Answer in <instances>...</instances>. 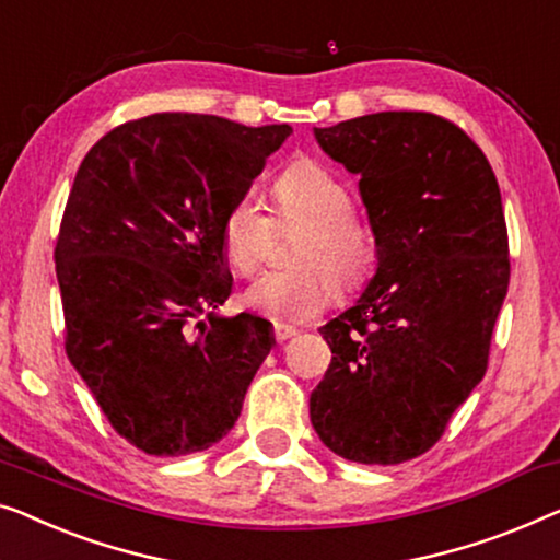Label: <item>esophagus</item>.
<instances>
[{"instance_id": "34e87169", "label": "esophagus", "mask_w": 560, "mask_h": 560, "mask_svg": "<svg viewBox=\"0 0 560 560\" xmlns=\"http://www.w3.org/2000/svg\"><path fill=\"white\" fill-rule=\"evenodd\" d=\"M293 336H298V330L293 326H282V323L275 326V340H278V343H282V340H288Z\"/></svg>"}]
</instances>
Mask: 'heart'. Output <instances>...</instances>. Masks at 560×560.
I'll return each mask as SVG.
<instances>
[{
	"label": "heart",
	"instance_id": "obj_1",
	"mask_svg": "<svg viewBox=\"0 0 560 560\" xmlns=\"http://www.w3.org/2000/svg\"><path fill=\"white\" fill-rule=\"evenodd\" d=\"M278 222L303 224L290 272H265L245 290L249 311L275 323H303L330 305L338 288H355L376 257L371 226L353 214L348 186L315 161H298L275 182ZM272 220L255 197H240L220 226L226 265L249 275L262 262Z\"/></svg>",
	"mask_w": 560,
	"mask_h": 560
}]
</instances>
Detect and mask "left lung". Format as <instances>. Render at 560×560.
<instances>
[{
    "label": "left lung",
    "mask_w": 560,
    "mask_h": 560,
    "mask_svg": "<svg viewBox=\"0 0 560 560\" xmlns=\"http://www.w3.org/2000/svg\"><path fill=\"white\" fill-rule=\"evenodd\" d=\"M313 136L361 179L376 272L320 328L334 359L311 421L338 457L399 465L440 440L488 369L510 280L500 186L477 143L434 113H371Z\"/></svg>",
    "instance_id": "1"
}]
</instances>
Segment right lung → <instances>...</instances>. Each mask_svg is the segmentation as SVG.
<instances>
[{"mask_svg":"<svg viewBox=\"0 0 560 560\" xmlns=\"http://www.w3.org/2000/svg\"><path fill=\"white\" fill-rule=\"evenodd\" d=\"M290 133L156 113L113 128L78 168L55 247L65 351L145 455H191L226 436L275 346L270 320L217 313L232 293L220 226Z\"/></svg>","mask_w":560,"mask_h":560,"instance_id":"add662e5","label":"right lung"}]
</instances>
